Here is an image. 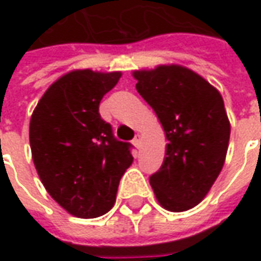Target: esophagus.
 Masks as SVG:
<instances>
[{
    "instance_id": "obj_1",
    "label": "esophagus",
    "mask_w": 261,
    "mask_h": 261,
    "mask_svg": "<svg viewBox=\"0 0 261 261\" xmlns=\"http://www.w3.org/2000/svg\"><path fill=\"white\" fill-rule=\"evenodd\" d=\"M132 144H134L136 148H139V146H141V136L136 135L135 138H134V141H132Z\"/></svg>"
}]
</instances>
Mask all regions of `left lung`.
I'll list each match as a JSON object with an SVG mask.
<instances>
[{
  "mask_svg": "<svg viewBox=\"0 0 261 261\" xmlns=\"http://www.w3.org/2000/svg\"><path fill=\"white\" fill-rule=\"evenodd\" d=\"M136 90L164 127L166 158L149 177L160 205L183 212L200 203L225 163L231 126L222 95L180 65L135 71Z\"/></svg>",
  "mask_w": 261,
  "mask_h": 261,
  "instance_id": "8db88e82",
  "label": "left lung"
}]
</instances>
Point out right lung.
I'll return each instance as SVG.
<instances>
[{"instance_id": "right-lung-1", "label": "right lung", "mask_w": 261, "mask_h": 261, "mask_svg": "<svg viewBox=\"0 0 261 261\" xmlns=\"http://www.w3.org/2000/svg\"><path fill=\"white\" fill-rule=\"evenodd\" d=\"M120 72L78 69L46 90L30 119V148L37 174L59 205L78 218L105 215L132 164V145L117 141L98 113Z\"/></svg>"}]
</instances>
